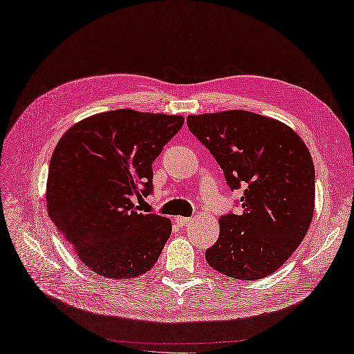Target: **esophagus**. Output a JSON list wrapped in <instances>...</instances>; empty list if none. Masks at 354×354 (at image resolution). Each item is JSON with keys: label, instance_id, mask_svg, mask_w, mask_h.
<instances>
[{"label": "esophagus", "instance_id": "34e87169", "mask_svg": "<svg viewBox=\"0 0 354 354\" xmlns=\"http://www.w3.org/2000/svg\"><path fill=\"white\" fill-rule=\"evenodd\" d=\"M191 218H185V216H177L176 218V222L178 223L180 227H183V225H187V223H191Z\"/></svg>", "mask_w": 354, "mask_h": 354}]
</instances>
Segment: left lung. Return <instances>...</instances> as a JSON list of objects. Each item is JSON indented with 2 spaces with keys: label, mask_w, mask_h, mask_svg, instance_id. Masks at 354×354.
Instances as JSON below:
<instances>
[{
  "label": "left lung",
  "mask_w": 354,
  "mask_h": 354,
  "mask_svg": "<svg viewBox=\"0 0 354 354\" xmlns=\"http://www.w3.org/2000/svg\"><path fill=\"white\" fill-rule=\"evenodd\" d=\"M187 127L216 159L231 191L245 189L240 214L221 216L218 242L205 251L207 263L234 279L269 277L311 225V153L291 127L249 111L189 115Z\"/></svg>",
  "instance_id": "obj_1"
}]
</instances>
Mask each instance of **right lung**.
<instances>
[{
    "instance_id": "add662e5",
    "label": "right lung",
    "mask_w": 354,
    "mask_h": 354,
    "mask_svg": "<svg viewBox=\"0 0 354 354\" xmlns=\"http://www.w3.org/2000/svg\"><path fill=\"white\" fill-rule=\"evenodd\" d=\"M183 123L182 115L117 109L81 120L58 141L48 172V213L94 273L136 278L158 261L171 221L138 213L133 198L151 194L153 162Z\"/></svg>"
}]
</instances>
